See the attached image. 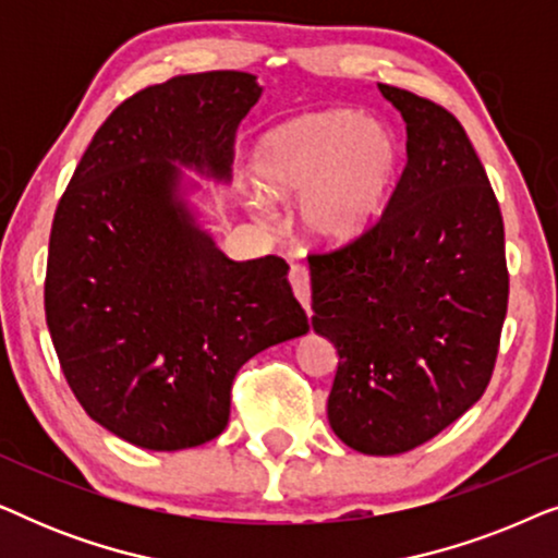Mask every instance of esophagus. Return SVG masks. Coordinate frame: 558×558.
Returning <instances> with one entry per match:
<instances>
[{"instance_id": "obj_1", "label": "esophagus", "mask_w": 558, "mask_h": 558, "mask_svg": "<svg viewBox=\"0 0 558 558\" xmlns=\"http://www.w3.org/2000/svg\"><path fill=\"white\" fill-rule=\"evenodd\" d=\"M289 284H292L294 296L300 300L304 312L310 315V271H307V266L294 264L292 269H289Z\"/></svg>"}]
</instances>
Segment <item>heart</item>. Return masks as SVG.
Listing matches in <instances>:
<instances>
[{
  "instance_id": "obj_1",
  "label": "heart",
  "mask_w": 558,
  "mask_h": 558,
  "mask_svg": "<svg viewBox=\"0 0 558 558\" xmlns=\"http://www.w3.org/2000/svg\"><path fill=\"white\" fill-rule=\"evenodd\" d=\"M403 167L393 126L353 109H325L266 132L251 151V180L266 197H296L300 233L345 246L384 216Z\"/></svg>"
}]
</instances>
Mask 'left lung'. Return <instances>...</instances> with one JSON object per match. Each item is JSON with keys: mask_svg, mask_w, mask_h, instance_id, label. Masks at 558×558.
<instances>
[{"mask_svg": "<svg viewBox=\"0 0 558 558\" xmlns=\"http://www.w3.org/2000/svg\"><path fill=\"white\" fill-rule=\"evenodd\" d=\"M407 121V167L361 239L310 256L312 327L338 350L327 418L363 454L409 452L490 384L508 310L500 205L460 121L378 83Z\"/></svg>", "mask_w": 558, "mask_h": 558, "instance_id": "left-lung-1", "label": "left lung"}]
</instances>
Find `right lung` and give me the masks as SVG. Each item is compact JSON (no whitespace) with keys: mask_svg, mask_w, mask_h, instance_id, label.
<instances>
[{"mask_svg":"<svg viewBox=\"0 0 558 558\" xmlns=\"http://www.w3.org/2000/svg\"><path fill=\"white\" fill-rule=\"evenodd\" d=\"M256 75H178L126 98L90 140L50 231L45 319L68 386L119 439H216L248 357L310 330L279 256L233 262L197 220L193 170L231 180Z\"/></svg>","mask_w":558,"mask_h":558,"instance_id":"1","label":"right lung"}]
</instances>
